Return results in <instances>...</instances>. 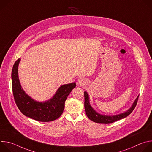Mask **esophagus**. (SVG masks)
Instances as JSON below:
<instances>
[{
	"mask_svg": "<svg viewBox=\"0 0 152 152\" xmlns=\"http://www.w3.org/2000/svg\"><path fill=\"white\" fill-rule=\"evenodd\" d=\"M77 84L78 85L83 86L85 85H86V80H85V79H84L83 77H80L77 79Z\"/></svg>",
	"mask_w": 152,
	"mask_h": 152,
	"instance_id": "obj_1",
	"label": "esophagus"
}]
</instances>
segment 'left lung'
Masks as SVG:
<instances>
[{
  "mask_svg": "<svg viewBox=\"0 0 152 152\" xmlns=\"http://www.w3.org/2000/svg\"><path fill=\"white\" fill-rule=\"evenodd\" d=\"M84 97H85V102H84L85 110L86 114L88 117V118L95 123L107 124V123H114L117 120H121L122 118H124L127 117L135 109L139 96H138V97L136 98L133 104H132L131 107H130L129 110H127L124 113H122L115 115H102L99 114L94 109H93V107L91 106L90 102L89 95L88 93L85 91H84Z\"/></svg>",
  "mask_w": 152,
  "mask_h": 152,
  "instance_id": "obj_1",
  "label": "left lung"
}]
</instances>
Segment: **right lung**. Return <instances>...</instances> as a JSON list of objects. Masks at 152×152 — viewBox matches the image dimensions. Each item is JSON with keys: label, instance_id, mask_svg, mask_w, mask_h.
I'll use <instances>...</instances> for the list:
<instances>
[{"label": "right lung", "instance_id": "obj_1", "mask_svg": "<svg viewBox=\"0 0 152 152\" xmlns=\"http://www.w3.org/2000/svg\"><path fill=\"white\" fill-rule=\"evenodd\" d=\"M20 60L19 58L15 62L11 73L13 96L19 110L25 116L38 121L48 122L58 118L63 113L68 96L76 87V83L60 86L53 96L46 101H37L27 94L21 86L18 74Z\"/></svg>", "mask_w": 152, "mask_h": 152}]
</instances>
